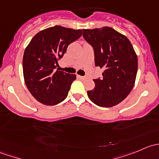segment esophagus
I'll return each instance as SVG.
<instances>
[{
    "label": "esophagus",
    "mask_w": 159,
    "mask_h": 159,
    "mask_svg": "<svg viewBox=\"0 0 159 159\" xmlns=\"http://www.w3.org/2000/svg\"><path fill=\"white\" fill-rule=\"evenodd\" d=\"M78 78H79V79H81V80H84L85 79V77H83V76H81V75H78Z\"/></svg>",
    "instance_id": "34e87169"
}]
</instances>
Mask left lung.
I'll return each instance as SVG.
<instances>
[{"mask_svg":"<svg viewBox=\"0 0 159 159\" xmlns=\"http://www.w3.org/2000/svg\"><path fill=\"white\" fill-rule=\"evenodd\" d=\"M83 37L93 47L96 67L104 68L102 79L88 91L92 102L100 107L115 106L122 102L134 87L138 57L127 37L109 27L83 29Z\"/></svg>","mask_w":159,"mask_h":159,"instance_id":"obj_1","label":"left lung"}]
</instances>
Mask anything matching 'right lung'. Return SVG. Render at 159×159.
<instances>
[{"instance_id":"1","label":"right lung","mask_w":159,"mask_h":159,"mask_svg":"<svg viewBox=\"0 0 159 159\" xmlns=\"http://www.w3.org/2000/svg\"><path fill=\"white\" fill-rule=\"evenodd\" d=\"M82 30L51 27L34 35L23 57L25 82L30 94L41 103L55 105L68 96L76 75L54 69L68 46L82 35Z\"/></svg>"}]
</instances>
